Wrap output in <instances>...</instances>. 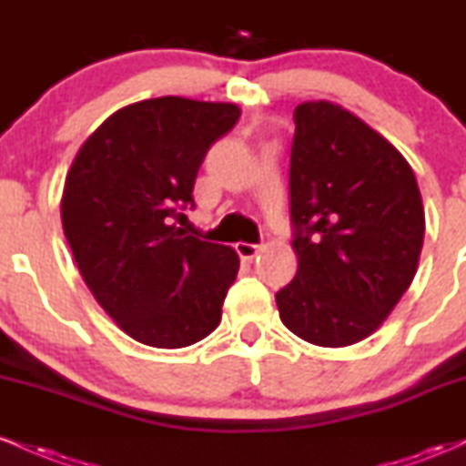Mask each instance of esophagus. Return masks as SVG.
<instances>
[{
  "instance_id": "obj_1",
  "label": "esophagus",
  "mask_w": 466,
  "mask_h": 466,
  "mask_svg": "<svg viewBox=\"0 0 466 466\" xmlns=\"http://www.w3.org/2000/svg\"><path fill=\"white\" fill-rule=\"evenodd\" d=\"M234 248H237V254L240 256V258L243 260H254L256 256L260 254V245H251V243H243V240H240V243H237L234 245Z\"/></svg>"
}]
</instances>
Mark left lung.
<instances>
[{"mask_svg": "<svg viewBox=\"0 0 466 466\" xmlns=\"http://www.w3.org/2000/svg\"><path fill=\"white\" fill-rule=\"evenodd\" d=\"M289 170L296 278L282 324L326 349L379 329L419 269L425 210L414 170L381 133L329 100L296 106Z\"/></svg>", "mask_w": 466, "mask_h": 466, "instance_id": "8db88e82", "label": "left lung"}]
</instances>
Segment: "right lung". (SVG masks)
<instances>
[{"mask_svg":"<svg viewBox=\"0 0 466 466\" xmlns=\"http://www.w3.org/2000/svg\"><path fill=\"white\" fill-rule=\"evenodd\" d=\"M232 103L162 96L117 109L67 170L63 232L96 302L140 344L184 349L221 322L238 256L188 237L173 218L192 203L208 148L237 125Z\"/></svg>","mask_w":466,"mask_h":466,"instance_id":"right-lung-1","label":"right lung"}]
</instances>
